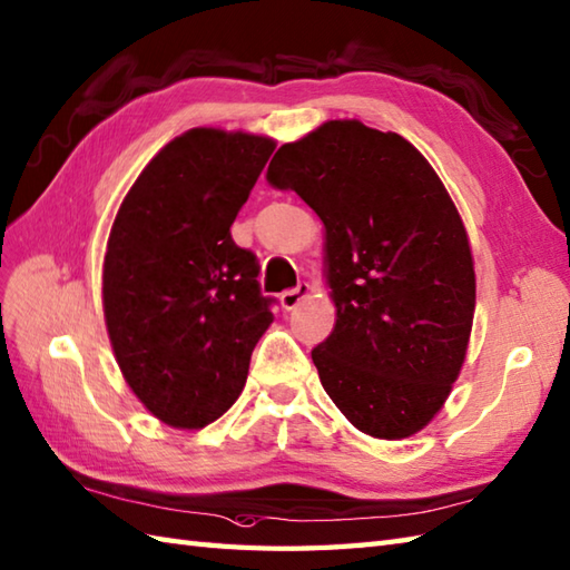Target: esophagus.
Masks as SVG:
<instances>
[{"instance_id":"34e87169","label":"esophagus","mask_w":570,"mask_h":570,"mask_svg":"<svg viewBox=\"0 0 570 570\" xmlns=\"http://www.w3.org/2000/svg\"><path fill=\"white\" fill-rule=\"evenodd\" d=\"M308 292H311L308 284H298L296 288H286V292L278 296V301H282V306L286 311H292V308H296L301 304V301L308 296Z\"/></svg>"}]
</instances>
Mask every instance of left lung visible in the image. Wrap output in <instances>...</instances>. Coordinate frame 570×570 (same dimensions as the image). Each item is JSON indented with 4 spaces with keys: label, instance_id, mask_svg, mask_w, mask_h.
<instances>
[{
    "label": "left lung",
    "instance_id": "1",
    "mask_svg": "<svg viewBox=\"0 0 570 570\" xmlns=\"http://www.w3.org/2000/svg\"><path fill=\"white\" fill-rule=\"evenodd\" d=\"M276 188L325 227L335 328L313 347L323 390L372 439L429 426L465 362L475 316L470 239L414 144L360 119H328L274 154Z\"/></svg>",
    "mask_w": 570,
    "mask_h": 570
}]
</instances>
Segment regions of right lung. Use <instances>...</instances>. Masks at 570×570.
I'll return each instance as SVG.
<instances>
[{
	"mask_svg": "<svg viewBox=\"0 0 570 570\" xmlns=\"http://www.w3.org/2000/svg\"><path fill=\"white\" fill-rule=\"evenodd\" d=\"M276 141L196 127L129 188L107 239L102 311L129 390L174 429H203L245 390L274 316L229 227Z\"/></svg>",
	"mask_w": 570,
	"mask_h": 570,
	"instance_id": "right-lung-1",
	"label": "right lung"
}]
</instances>
